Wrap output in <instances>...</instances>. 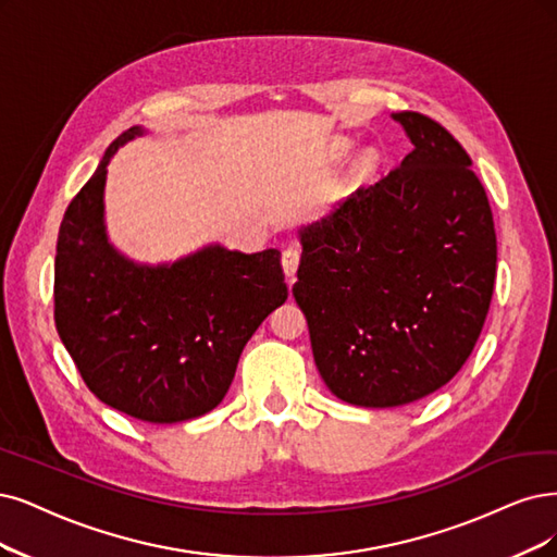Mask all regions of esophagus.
<instances>
[{
    "instance_id": "obj_1",
    "label": "esophagus",
    "mask_w": 557,
    "mask_h": 557,
    "mask_svg": "<svg viewBox=\"0 0 557 557\" xmlns=\"http://www.w3.org/2000/svg\"><path fill=\"white\" fill-rule=\"evenodd\" d=\"M298 263H300V252L296 250V247H289V250H284V255H282V268H284V275L289 277L292 282L296 280Z\"/></svg>"
}]
</instances>
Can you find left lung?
<instances>
[{
	"label": "left lung",
	"instance_id": "obj_1",
	"mask_svg": "<svg viewBox=\"0 0 557 557\" xmlns=\"http://www.w3.org/2000/svg\"><path fill=\"white\" fill-rule=\"evenodd\" d=\"M397 170L302 224L294 298L319 374L354 406L413 404L455 379L482 333L496 230L461 144L418 112Z\"/></svg>",
	"mask_w": 557,
	"mask_h": 557
}]
</instances>
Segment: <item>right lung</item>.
I'll use <instances>...</instances> for the list:
<instances>
[{"label":"right lung","mask_w":557,"mask_h":557,"mask_svg":"<svg viewBox=\"0 0 557 557\" xmlns=\"http://www.w3.org/2000/svg\"><path fill=\"white\" fill-rule=\"evenodd\" d=\"M147 133H121L69 203L57 238L54 323L102 404L174 424L224 399L247 339L289 292L273 247L245 255L211 243L168 263L119 250L106 224L108 164Z\"/></svg>","instance_id":"obj_1"}]
</instances>
